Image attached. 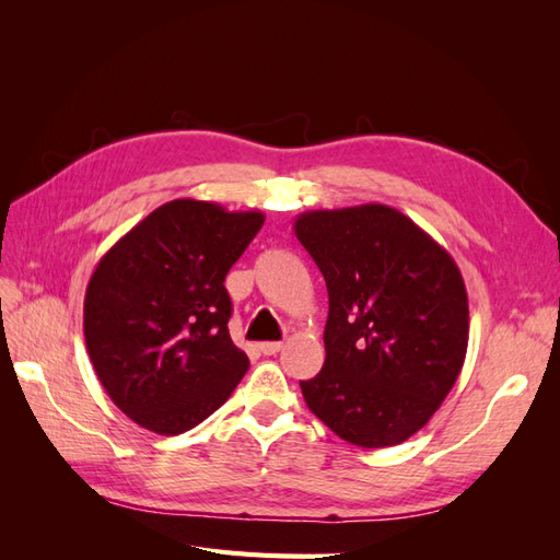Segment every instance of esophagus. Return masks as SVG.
I'll list each match as a JSON object with an SVG mask.
<instances>
[{"label": "esophagus", "mask_w": 560, "mask_h": 560, "mask_svg": "<svg viewBox=\"0 0 560 560\" xmlns=\"http://www.w3.org/2000/svg\"><path fill=\"white\" fill-rule=\"evenodd\" d=\"M259 350L264 354H276V352L282 350V343L280 341H266V343H259Z\"/></svg>", "instance_id": "1"}]
</instances>
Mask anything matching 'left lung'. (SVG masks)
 <instances>
[{"label": "left lung", "instance_id": "left-lung-1", "mask_svg": "<svg viewBox=\"0 0 560 560\" xmlns=\"http://www.w3.org/2000/svg\"><path fill=\"white\" fill-rule=\"evenodd\" d=\"M329 292L325 366L301 381L308 409L346 442L395 446L442 406L467 354V290L451 254L395 208L296 217Z\"/></svg>", "mask_w": 560, "mask_h": 560}]
</instances>
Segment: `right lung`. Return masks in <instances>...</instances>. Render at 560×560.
<instances>
[{"label": "right lung", "mask_w": 560, "mask_h": 560, "mask_svg": "<svg viewBox=\"0 0 560 560\" xmlns=\"http://www.w3.org/2000/svg\"><path fill=\"white\" fill-rule=\"evenodd\" d=\"M259 210L177 198L95 266L83 336L112 401L144 430L182 434L222 406L249 366L229 336V268L264 226Z\"/></svg>", "instance_id": "1"}]
</instances>
